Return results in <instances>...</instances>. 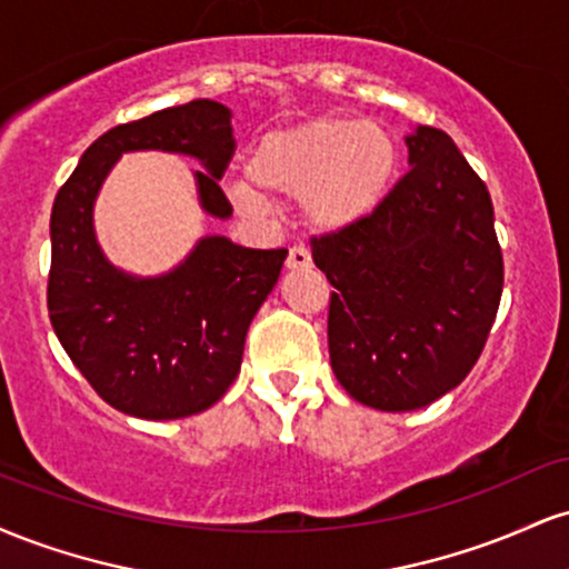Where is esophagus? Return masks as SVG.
I'll use <instances>...</instances> for the list:
<instances>
[{
	"instance_id": "esophagus-1",
	"label": "esophagus",
	"mask_w": 569,
	"mask_h": 569,
	"mask_svg": "<svg viewBox=\"0 0 569 569\" xmlns=\"http://www.w3.org/2000/svg\"><path fill=\"white\" fill-rule=\"evenodd\" d=\"M310 264H312L310 251L302 246H293L289 251V257H286V270H307Z\"/></svg>"
}]
</instances>
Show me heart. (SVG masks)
I'll list each match as a JSON object with an SVG mask.
<instances>
[{
	"instance_id": "1",
	"label": "heart",
	"mask_w": 569,
	"mask_h": 569,
	"mask_svg": "<svg viewBox=\"0 0 569 569\" xmlns=\"http://www.w3.org/2000/svg\"><path fill=\"white\" fill-rule=\"evenodd\" d=\"M401 147L380 122L318 114L276 128L253 143L248 181H232L238 206L259 208L264 194L302 198V217L318 232H345L367 221L393 192Z\"/></svg>"
}]
</instances>
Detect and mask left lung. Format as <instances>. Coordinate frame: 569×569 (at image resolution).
<instances>
[{"mask_svg": "<svg viewBox=\"0 0 569 569\" xmlns=\"http://www.w3.org/2000/svg\"><path fill=\"white\" fill-rule=\"evenodd\" d=\"M409 173L377 213L312 240L335 286L329 356L339 385L380 411L457 388L498 316L502 253L487 184L439 128L407 136Z\"/></svg>", "mask_w": 569, "mask_h": 569, "instance_id": "obj_1", "label": "left lung"}]
</instances>
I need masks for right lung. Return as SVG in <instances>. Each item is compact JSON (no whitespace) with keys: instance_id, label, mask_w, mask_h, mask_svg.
Returning a JSON list of instances; mask_svg holds the SVG:
<instances>
[{"instance_id":"1","label":"right lung","mask_w":569,"mask_h":569,"mask_svg":"<svg viewBox=\"0 0 569 569\" xmlns=\"http://www.w3.org/2000/svg\"><path fill=\"white\" fill-rule=\"evenodd\" d=\"M232 112L181 103L126 122L84 149L50 217L48 310L58 342L109 407L141 420H179L219 401L243 361L246 331L278 283L286 248H243L206 234L173 270L133 276L107 259L93 208L126 152H171L200 162L202 213L230 219L219 179L234 152Z\"/></svg>"}]
</instances>
